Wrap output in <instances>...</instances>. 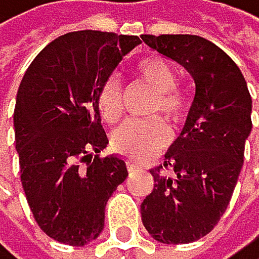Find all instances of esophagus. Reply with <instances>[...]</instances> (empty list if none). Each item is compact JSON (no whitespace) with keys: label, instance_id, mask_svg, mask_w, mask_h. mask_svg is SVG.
Here are the masks:
<instances>
[{"label":"esophagus","instance_id":"esophagus-1","mask_svg":"<svg viewBox=\"0 0 259 259\" xmlns=\"http://www.w3.org/2000/svg\"><path fill=\"white\" fill-rule=\"evenodd\" d=\"M127 169L131 171V173H132L134 169H137V164L134 163V161H127Z\"/></svg>","mask_w":259,"mask_h":259}]
</instances>
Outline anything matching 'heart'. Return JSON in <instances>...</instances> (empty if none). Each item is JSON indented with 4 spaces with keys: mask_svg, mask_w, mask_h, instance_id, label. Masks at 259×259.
<instances>
[{
    "mask_svg": "<svg viewBox=\"0 0 259 259\" xmlns=\"http://www.w3.org/2000/svg\"><path fill=\"white\" fill-rule=\"evenodd\" d=\"M136 77L156 91L149 113H161L176 125L187 110V100L178 91V76L175 67L163 57L149 56L137 62ZM98 110L103 120L115 123L122 117V90L115 79H108L98 91ZM168 128L159 118L128 120L112 134V147L132 161H146L168 144Z\"/></svg>",
    "mask_w": 259,
    "mask_h": 259,
    "instance_id": "obj_1",
    "label": "heart"
}]
</instances>
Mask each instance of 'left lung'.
<instances>
[{
	"instance_id": "left-lung-1",
	"label": "left lung",
	"mask_w": 259,
	"mask_h": 259,
	"mask_svg": "<svg viewBox=\"0 0 259 259\" xmlns=\"http://www.w3.org/2000/svg\"><path fill=\"white\" fill-rule=\"evenodd\" d=\"M152 51L178 62L195 81V98L180 137L151 169L154 188L141 205L156 241L187 244L207 236L231 202L251 123L248 84L227 54L198 35H142ZM169 165L173 179L160 173Z\"/></svg>"
}]
</instances>
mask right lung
I'll list each match as a JSON object with an SVG mask.
<instances>
[{"instance_id": "1", "label": "right lung", "mask_w": 259, "mask_h": 259, "mask_svg": "<svg viewBox=\"0 0 259 259\" xmlns=\"http://www.w3.org/2000/svg\"><path fill=\"white\" fill-rule=\"evenodd\" d=\"M139 44L136 35L98 30L61 35L20 83L13 125L23 192L38 227L59 243L96 239L108 198L128 176L120 156L98 157L108 137L96 98Z\"/></svg>"}]
</instances>
